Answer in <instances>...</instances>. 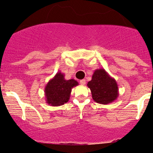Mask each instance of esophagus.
Returning <instances> with one entry per match:
<instances>
[{
    "mask_svg": "<svg viewBox=\"0 0 153 153\" xmlns=\"http://www.w3.org/2000/svg\"><path fill=\"white\" fill-rule=\"evenodd\" d=\"M80 84L82 85H85V83H86V80L83 79V80H81L80 81Z\"/></svg>",
    "mask_w": 153,
    "mask_h": 153,
    "instance_id": "1",
    "label": "esophagus"
}]
</instances>
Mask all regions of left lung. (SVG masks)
Segmentation results:
<instances>
[{"mask_svg": "<svg viewBox=\"0 0 153 153\" xmlns=\"http://www.w3.org/2000/svg\"><path fill=\"white\" fill-rule=\"evenodd\" d=\"M87 85L90 89L93 100L100 104L113 102L119 96L117 82L103 68L95 70Z\"/></svg>", "mask_w": 153, "mask_h": 153, "instance_id": "1", "label": "left lung"}]
</instances>
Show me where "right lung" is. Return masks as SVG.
Here are the masks:
<instances>
[{
    "mask_svg": "<svg viewBox=\"0 0 153 153\" xmlns=\"http://www.w3.org/2000/svg\"><path fill=\"white\" fill-rule=\"evenodd\" d=\"M64 73L58 72L54 78L49 80L45 88L46 102L52 106H59L70 99L71 89L78 85L74 79L66 80Z\"/></svg>",
    "mask_w": 153,
    "mask_h": 153,
    "instance_id": "obj_1",
    "label": "right lung"
}]
</instances>
